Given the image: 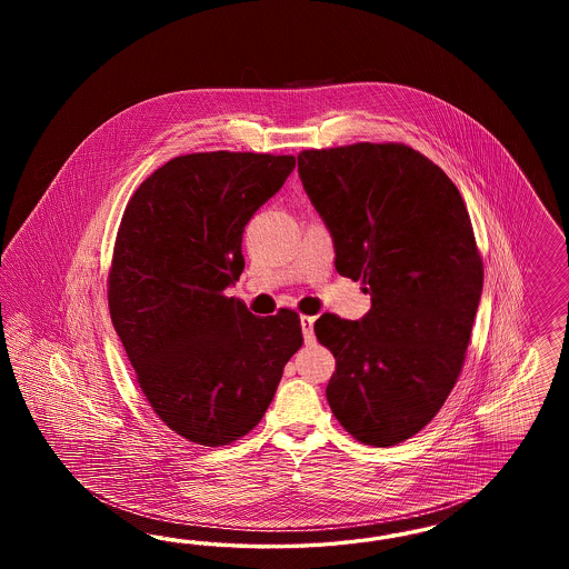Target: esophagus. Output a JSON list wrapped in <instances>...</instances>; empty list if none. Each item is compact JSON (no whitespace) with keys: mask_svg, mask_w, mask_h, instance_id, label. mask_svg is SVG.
Here are the masks:
<instances>
[{"mask_svg":"<svg viewBox=\"0 0 569 569\" xmlns=\"http://www.w3.org/2000/svg\"><path fill=\"white\" fill-rule=\"evenodd\" d=\"M313 322H316L313 316H300V326H302L305 343H311V341L316 339V335H313Z\"/></svg>","mask_w":569,"mask_h":569,"instance_id":"obj_1","label":"esophagus"}]
</instances>
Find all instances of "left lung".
Returning <instances> with one entry per match:
<instances>
[{
	"instance_id": "8db88e82",
	"label": "left lung",
	"mask_w": 569,
	"mask_h": 569,
	"mask_svg": "<svg viewBox=\"0 0 569 569\" xmlns=\"http://www.w3.org/2000/svg\"><path fill=\"white\" fill-rule=\"evenodd\" d=\"M298 177L335 269L371 297L360 320L325 313L313 326L337 360L326 399L358 441L401 443L459 379L485 283L471 219L448 174L406 144L302 151Z\"/></svg>"
}]
</instances>
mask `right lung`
Segmentation results:
<instances>
[{"label":"right lung","mask_w":569,"mask_h":569,"mask_svg":"<svg viewBox=\"0 0 569 569\" xmlns=\"http://www.w3.org/2000/svg\"><path fill=\"white\" fill-rule=\"evenodd\" d=\"M295 166L292 156H181L144 179L126 207L110 320L149 406L193 443L226 446L249 433L302 346L295 311L256 318L223 295L244 269L247 221Z\"/></svg>","instance_id":"add662e5"}]
</instances>
